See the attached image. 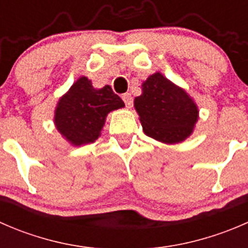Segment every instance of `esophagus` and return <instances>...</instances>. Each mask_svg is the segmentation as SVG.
Returning a JSON list of instances; mask_svg holds the SVG:
<instances>
[{"instance_id":"34e87169","label":"esophagus","mask_w":248,"mask_h":248,"mask_svg":"<svg viewBox=\"0 0 248 248\" xmlns=\"http://www.w3.org/2000/svg\"><path fill=\"white\" fill-rule=\"evenodd\" d=\"M122 99H124V104H126L127 108H131L132 104H133V98H132L131 93L122 94Z\"/></svg>"}]
</instances>
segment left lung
Wrapping results in <instances>:
<instances>
[{"label": "left lung", "mask_w": 248, "mask_h": 248, "mask_svg": "<svg viewBox=\"0 0 248 248\" xmlns=\"http://www.w3.org/2000/svg\"><path fill=\"white\" fill-rule=\"evenodd\" d=\"M141 91L134 98V108L146 136L164 144H177L193 133L199 109L186 90L157 72L142 82Z\"/></svg>", "instance_id": "left-lung-1"}]
</instances>
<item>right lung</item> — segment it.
<instances>
[{"label":"right lung","instance_id":"1","mask_svg":"<svg viewBox=\"0 0 248 248\" xmlns=\"http://www.w3.org/2000/svg\"><path fill=\"white\" fill-rule=\"evenodd\" d=\"M124 107L109 85L94 89L89 78L80 77L57 102L54 124L69 144L81 146L96 141L109 112Z\"/></svg>","mask_w":248,"mask_h":248}]
</instances>
